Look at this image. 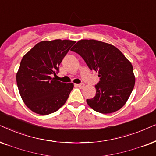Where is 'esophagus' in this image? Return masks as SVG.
<instances>
[{
    "instance_id": "34e87169",
    "label": "esophagus",
    "mask_w": 156,
    "mask_h": 156,
    "mask_svg": "<svg viewBox=\"0 0 156 156\" xmlns=\"http://www.w3.org/2000/svg\"><path fill=\"white\" fill-rule=\"evenodd\" d=\"M77 86H78V88H83L85 86V85L83 83H80V84L77 85Z\"/></svg>"
}]
</instances>
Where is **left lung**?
Listing matches in <instances>:
<instances>
[{"label":"left lung","mask_w":156,"mask_h":156,"mask_svg":"<svg viewBox=\"0 0 156 156\" xmlns=\"http://www.w3.org/2000/svg\"><path fill=\"white\" fill-rule=\"evenodd\" d=\"M81 56L91 70L98 72L96 94L86 102L101 113L121 108L135 86L133 68L125 55L113 45L95 40H80L70 49Z\"/></svg>","instance_id":"8db88e82"}]
</instances>
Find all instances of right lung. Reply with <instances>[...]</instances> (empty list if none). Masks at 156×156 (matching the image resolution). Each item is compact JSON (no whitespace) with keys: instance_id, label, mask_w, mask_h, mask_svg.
Listing matches in <instances>:
<instances>
[{"instance_id":"right-lung-1","label":"right lung","mask_w":156,"mask_h":156,"mask_svg":"<svg viewBox=\"0 0 156 156\" xmlns=\"http://www.w3.org/2000/svg\"><path fill=\"white\" fill-rule=\"evenodd\" d=\"M76 41L57 39L37 43L23 57L16 74L20 95L29 109L40 115L57 111L73 88L72 83L52 78Z\"/></svg>"}]
</instances>
